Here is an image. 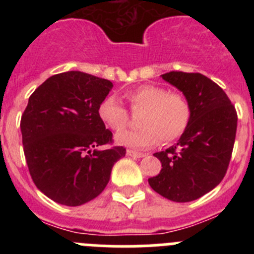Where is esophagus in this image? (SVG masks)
<instances>
[{"mask_svg":"<svg viewBox=\"0 0 254 254\" xmlns=\"http://www.w3.org/2000/svg\"><path fill=\"white\" fill-rule=\"evenodd\" d=\"M127 155L131 156V158H136V159H140L145 156L143 152H137V151H133V150H127Z\"/></svg>","mask_w":254,"mask_h":254,"instance_id":"esophagus-1","label":"esophagus"}]
</instances>
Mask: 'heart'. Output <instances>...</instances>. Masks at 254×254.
I'll use <instances>...</instances> for the list:
<instances>
[{
	"mask_svg": "<svg viewBox=\"0 0 254 254\" xmlns=\"http://www.w3.org/2000/svg\"><path fill=\"white\" fill-rule=\"evenodd\" d=\"M133 112L142 111L141 128L116 134V142L132 149L170 143L185 133L190 121V105L183 94L155 85H141L125 94ZM99 120L112 131H121L128 123V113L116 96H107L98 107Z\"/></svg>",
	"mask_w": 254,
	"mask_h": 254,
	"instance_id": "1",
	"label": "heart"
}]
</instances>
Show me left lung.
I'll use <instances>...</instances> for the list:
<instances>
[{
	"label": "left lung",
	"instance_id": "8db88e82",
	"mask_svg": "<svg viewBox=\"0 0 254 254\" xmlns=\"http://www.w3.org/2000/svg\"><path fill=\"white\" fill-rule=\"evenodd\" d=\"M161 77L187 98L190 121L176 146L154 154L163 168L149 185L170 201L190 202L223 181L234 146L237 112L225 91L201 73L170 71Z\"/></svg>",
	"mask_w": 254,
	"mask_h": 254
}]
</instances>
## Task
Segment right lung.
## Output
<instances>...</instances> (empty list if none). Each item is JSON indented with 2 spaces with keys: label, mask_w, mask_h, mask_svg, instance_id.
<instances>
[{
  "label": "right lung",
  "mask_w": 254,
  "mask_h": 254,
  "mask_svg": "<svg viewBox=\"0 0 254 254\" xmlns=\"http://www.w3.org/2000/svg\"><path fill=\"white\" fill-rule=\"evenodd\" d=\"M112 87L105 78L67 71L29 98L20 122L24 154L38 190L55 202L80 206L99 196L126 155L123 146L98 150L113 136L98 116Z\"/></svg>",
  "instance_id": "add662e5"
}]
</instances>
